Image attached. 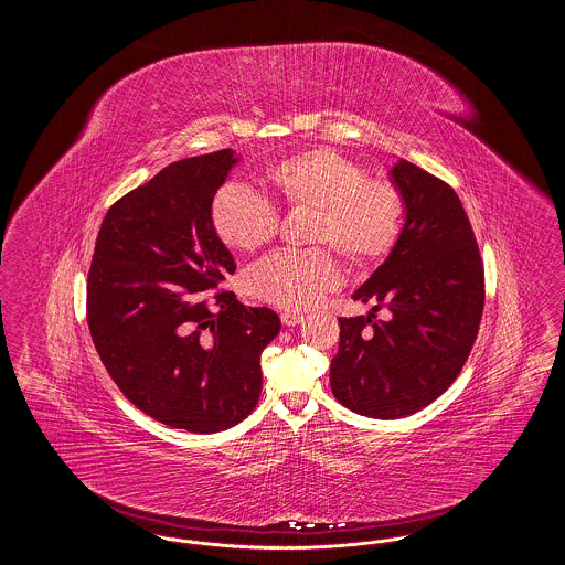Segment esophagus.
<instances>
[{"label": "esophagus", "mask_w": 565, "mask_h": 565, "mask_svg": "<svg viewBox=\"0 0 565 565\" xmlns=\"http://www.w3.org/2000/svg\"><path fill=\"white\" fill-rule=\"evenodd\" d=\"M281 322H284V326H298V323L302 322V316L296 313V311H284L281 313Z\"/></svg>", "instance_id": "34e87169"}]
</instances>
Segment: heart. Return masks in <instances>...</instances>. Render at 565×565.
Wrapping results in <instances>:
<instances>
[{
  "instance_id": "1",
  "label": "heart",
  "mask_w": 565,
  "mask_h": 565,
  "mask_svg": "<svg viewBox=\"0 0 565 565\" xmlns=\"http://www.w3.org/2000/svg\"><path fill=\"white\" fill-rule=\"evenodd\" d=\"M263 184L277 205L311 215L305 242L337 249L351 269L375 265L398 242L401 192L390 182L366 180L364 169L332 150L313 148L273 162ZM210 217L215 237L237 252H256L277 233L275 207L239 184L215 192ZM245 281L249 295L300 311L339 284V269L326 249L277 252L254 265Z\"/></svg>"
}]
</instances>
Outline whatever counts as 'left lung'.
I'll return each instance as SVG.
<instances>
[{
    "instance_id": "obj_1",
    "label": "left lung",
    "mask_w": 565,
    "mask_h": 565,
    "mask_svg": "<svg viewBox=\"0 0 565 565\" xmlns=\"http://www.w3.org/2000/svg\"><path fill=\"white\" fill-rule=\"evenodd\" d=\"M401 192L398 242L353 292L366 316L341 318L330 387L339 403L373 419H398L434 403L461 371L483 316L481 254L456 190L413 162H394ZM385 306L390 321H375Z\"/></svg>"
}]
</instances>
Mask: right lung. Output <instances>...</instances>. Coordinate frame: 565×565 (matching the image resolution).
Listing matches in <instances>:
<instances>
[{"mask_svg": "<svg viewBox=\"0 0 565 565\" xmlns=\"http://www.w3.org/2000/svg\"><path fill=\"white\" fill-rule=\"evenodd\" d=\"M235 150L173 162L109 207L86 286L97 353L131 403L164 426L214 434L263 390L260 353L281 322L213 290L237 265L212 228Z\"/></svg>", "mask_w": 565, "mask_h": 565, "instance_id": "right-lung-1", "label": "right lung"}]
</instances>
